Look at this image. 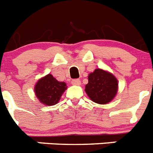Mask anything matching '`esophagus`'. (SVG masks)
Here are the masks:
<instances>
[{
    "mask_svg": "<svg viewBox=\"0 0 153 153\" xmlns=\"http://www.w3.org/2000/svg\"><path fill=\"white\" fill-rule=\"evenodd\" d=\"M71 83L73 85H76V86H79L80 85V80L79 79H74L71 81Z\"/></svg>",
    "mask_w": 153,
    "mask_h": 153,
    "instance_id": "esophagus-1",
    "label": "esophagus"
}]
</instances>
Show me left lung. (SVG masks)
I'll return each mask as SVG.
<instances>
[{"label":"left lung","instance_id":"left-lung-1","mask_svg":"<svg viewBox=\"0 0 153 153\" xmlns=\"http://www.w3.org/2000/svg\"><path fill=\"white\" fill-rule=\"evenodd\" d=\"M117 89L118 82L113 74L97 69L89 75L85 90L93 102L106 104L114 98Z\"/></svg>","mask_w":153,"mask_h":153}]
</instances>
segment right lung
I'll return each mask as SVG.
<instances>
[{"label":"right lung","instance_id":"right-lung-1","mask_svg":"<svg viewBox=\"0 0 153 153\" xmlns=\"http://www.w3.org/2000/svg\"><path fill=\"white\" fill-rule=\"evenodd\" d=\"M64 82H59L51 74L39 79L35 86V94L42 103L53 106L60 100L67 89Z\"/></svg>","mask_w":153,"mask_h":153}]
</instances>
